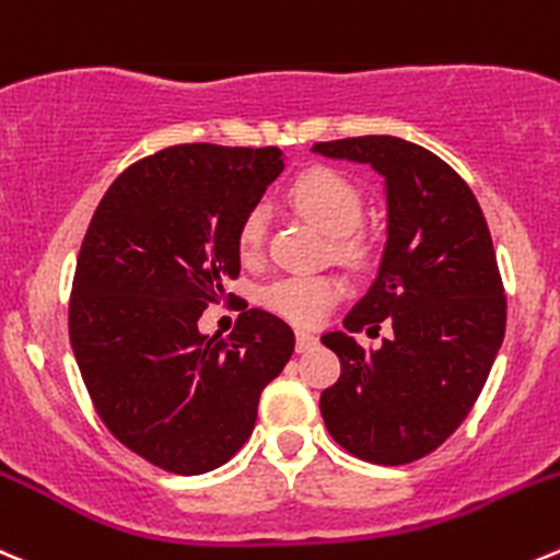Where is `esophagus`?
I'll return each mask as SVG.
<instances>
[{
	"mask_svg": "<svg viewBox=\"0 0 560 560\" xmlns=\"http://www.w3.org/2000/svg\"><path fill=\"white\" fill-rule=\"evenodd\" d=\"M312 347H317V336L306 334V330H298V336H295V350H298V352H306V350H312Z\"/></svg>",
	"mask_w": 560,
	"mask_h": 560,
	"instance_id": "obj_1",
	"label": "esophagus"
}]
</instances>
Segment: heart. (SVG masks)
<instances>
[{
    "label": "heart",
    "mask_w": 560,
    "mask_h": 560,
    "mask_svg": "<svg viewBox=\"0 0 560 560\" xmlns=\"http://www.w3.org/2000/svg\"><path fill=\"white\" fill-rule=\"evenodd\" d=\"M290 199L301 215L317 224L325 235L336 237V257L347 262H363L369 257V246L363 237L352 235L363 219V197L345 175L334 170H312L298 177L290 188ZM265 219L262 208H252L237 226V252L243 259H257L265 246ZM341 287L328 276H284L262 287L259 301L279 317L295 325H317L323 314L339 301Z\"/></svg>",
    "instance_id": "heart-1"
}]
</instances>
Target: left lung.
<instances>
[{
  "label": "left lung",
  "mask_w": 560,
  "mask_h": 560,
  "mask_svg": "<svg viewBox=\"0 0 560 560\" xmlns=\"http://www.w3.org/2000/svg\"><path fill=\"white\" fill-rule=\"evenodd\" d=\"M385 177L388 241L374 284L323 345L341 374L319 396L330 438L358 459L405 465L454 435L506 334V295L485 213L443 159L396 136L314 144ZM392 330L377 351L354 334Z\"/></svg>",
  "instance_id": "1"
}]
</instances>
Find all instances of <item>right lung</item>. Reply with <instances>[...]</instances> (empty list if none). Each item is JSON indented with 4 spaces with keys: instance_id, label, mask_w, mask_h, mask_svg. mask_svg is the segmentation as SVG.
<instances>
[{
    "instance_id": "1",
    "label": "right lung",
    "mask_w": 560,
    "mask_h": 560,
    "mask_svg": "<svg viewBox=\"0 0 560 560\" xmlns=\"http://www.w3.org/2000/svg\"><path fill=\"white\" fill-rule=\"evenodd\" d=\"M281 170L279 148L177 144L130 164L92 215L70 345L106 430L161 470L197 476L235 457L295 350L290 325L262 308L241 312L230 339L199 334L241 273L243 215Z\"/></svg>"
}]
</instances>
